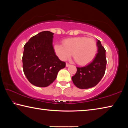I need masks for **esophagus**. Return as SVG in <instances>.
<instances>
[{"label":"esophagus","mask_w":128,"mask_h":128,"mask_svg":"<svg viewBox=\"0 0 128 128\" xmlns=\"http://www.w3.org/2000/svg\"><path fill=\"white\" fill-rule=\"evenodd\" d=\"M69 66H70V64H68V63H66V67H68Z\"/></svg>","instance_id":"esophagus-1"}]
</instances>
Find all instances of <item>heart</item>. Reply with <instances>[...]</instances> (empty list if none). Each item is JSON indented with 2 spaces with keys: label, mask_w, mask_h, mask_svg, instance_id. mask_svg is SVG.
<instances>
[{
  "label": "heart",
  "mask_w": 128,
  "mask_h": 128,
  "mask_svg": "<svg viewBox=\"0 0 128 128\" xmlns=\"http://www.w3.org/2000/svg\"><path fill=\"white\" fill-rule=\"evenodd\" d=\"M62 43L54 45V49L56 55L64 61L72 55L78 64L85 66L94 59L97 52L96 43L92 38L75 36L65 39Z\"/></svg>",
  "instance_id": "1"
}]
</instances>
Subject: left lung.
<instances>
[{
    "instance_id": "obj_1",
    "label": "left lung",
    "mask_w": 128,
    "mask_h": 128,
    "mask_svg": "<svg viewBox=\"0 0 128 128\" xmlns=\"http://www.w3.org/2000/svg\"><path fill=\"white\" fill-rule=\"evenodd\" d=\"M96 44L98 53L94 59L87 66L77 67V72L72 77L74 85L81 89L94 87L104 75L107 64L106 50L99 40H97Z\"/></svg>"
}]
</instances>
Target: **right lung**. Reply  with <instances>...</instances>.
Returning <instances> with one entry per match:
<instances>
[{"instance_id": "add662e5", "label": "right lung", "mask_w": 128, "mask_h": 128, "mask_svg": "<svg viewBox=\"0 0 128 128\" xmlns=\"http://www.w3.org/2000/svg\"><path fill=\"white\" fill-rule=\"evenodd\" d=\"M54 33L49 31L39 33L25 44L22 56L24 73L30 83L45 88L55 81L59 71L66 66L54 51Z\"/></svg>"}]
</instances>
